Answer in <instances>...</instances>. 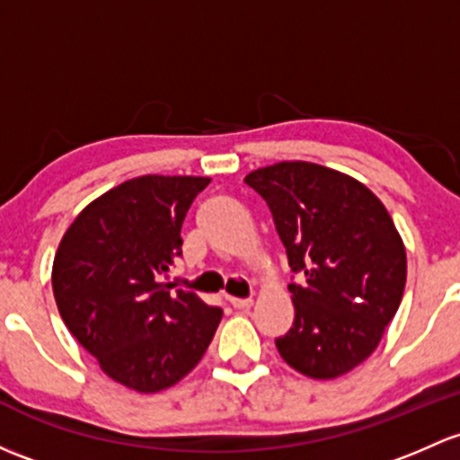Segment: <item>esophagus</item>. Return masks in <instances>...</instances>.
<instances>
[{
    "mask_svg": "<svg viewBox=\"0 0 460 460\" xmlns=\"http://www.w3.org/2000/svg\"><path fill=\"white\" fill-rule=\"evenodd\" d=\"M229 304L234 308H240V311H244V308L253 306V299H251V297H229Z\"/></svg>",
    "mask_w": 460,
    "mask_h": 460,
    "instance_id": "34e87169",
    "label": "esophagus"
}]
</instances>
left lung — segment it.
<instances>
[{"label":"left lung","instance_id":"obj_1","mask_svg":"<svg viewBox=\"0 0 460 460\" xmlns=\"http://www.w3.org/2000/svg\"><path fill=\"white\" fill-rule=\"evenodd\" d=\"M267 200L288 267L293 328L275 340L282 359L311 379H337L376 350L399 311L405 246L384 202L364 182L306 161L246 173Z\"/></svg>","mask_w":460,"mask_h":460}]
</instances>
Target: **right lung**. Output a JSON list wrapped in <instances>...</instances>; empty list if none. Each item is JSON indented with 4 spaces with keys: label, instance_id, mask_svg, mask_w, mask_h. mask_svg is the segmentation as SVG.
<instances>
[{
    "label": "right lung",
    "instance_id": "1",
    "mask_svg": "<svg viewBox=\"0 0 460 460\" xmlns=\"http://www.w3.org/2000/svg\"><path fill=\"white\" fill-rule=\"evenodd\" d=\"M211 178L138 176L75 217L52 262L67 331L99 368L134 393L176 385L202 359L222 319L196 293H169L161 275L181 255V226Z\"/></svg>",
    "mask_w": 460,
    "mask_h": 460
}]
</instances>
